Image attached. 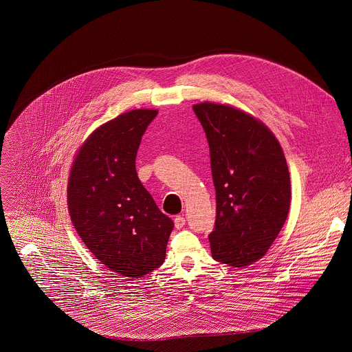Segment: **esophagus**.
Instances as JSON below:
<instances>
[{
  "mask_svg": "<svg viewBox=\"0 0 352 352\" xmlns=\"http://www.w3.org/2000/svg\"><path fill=\"white\" fill-rule=\"evenodd\" d=\"M184 226H186V219H184V216H176V217H175V227H176L177 230H182Z\"/></svg>",
  "mask_w": 352,
  "mask_h": 352,
  "instance_id": "1",
  "label": "esophagus"
}]
</instances>
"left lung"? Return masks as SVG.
Wrapping results in <instances>:
<instances>
[{"mask_svg":"<svg viewBox=\"0 0 352 352\" xmlns=\"http://www.w3.org/2000/svg\"><path fill=\"white\" fill-rule=\"evenodd\" d=\"M211 155L216 220L212 258L245 267L263 258L285 223L291 182L280 144L258 118L230 105H193Z\"/></svg>","mask_w":352,"mask_h":352,"instance_id":"obj_1","label":"left lung"}]
</instances>
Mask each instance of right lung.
<instances>
[{
    "label": "right lung",
    "mask_w": 352,
    "mask_h": 352,
    "mask_svg": "<svg viewBox=\"0 0 352 352\" xmlns=\"http://www.w3.org/2000/svg\"><path fill=\"white\" fill-rule=\"evenodd\" d=\"M155 109H135L98 126L80 148L68 180L72 223L107 268L138 279L164 263L173 221L141 184L136 155Z\"/></svg>",
    "instance_id": "obj_1"
}]
</instances>
